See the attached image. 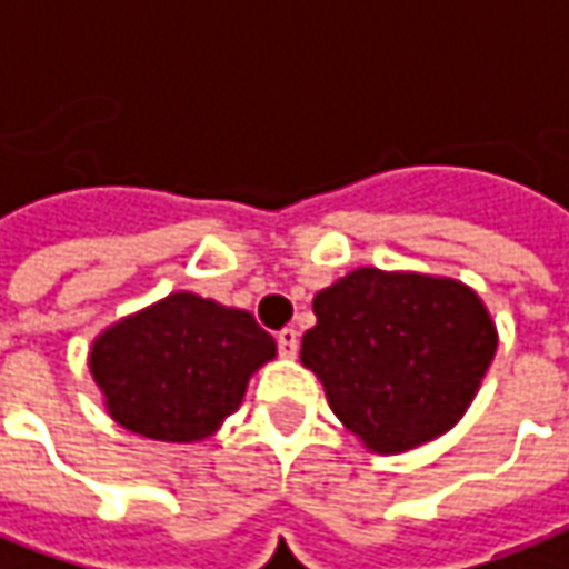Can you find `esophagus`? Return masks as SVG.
<instances>
[{"mask_svg": "<svg viewBox=\"0 0 569 569\" xmlns=\"http://www.w3.org/2000/svg\"><path fill=\"white\" fill-rule=\"evenodd\" d=\"M277 345H280V353H283V357H296V353H298V332H296V329H292V326L280 329V336H277Z\"/></svg>", "mask_w": 569, "mask_h": 569, "instance_id": "esophagus-1", "label": "esophagus"}]
</instances>
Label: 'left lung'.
I'll use <instances>...</instances> for the list:
<instances>
[{"label": "left lung", "mask_w": 569, "mask_h": 569, "mask_svg": "<svg viewBox=\"0 0 569 569\" xmlns=\"http://www.w3.org/2000/svg\"><path fill=\"white\" fill-rule=\"evenodd\" d=\"M301 363L341 425L381 456L447 435L499 345L487 305L450 277L357 268L313 296Z\"/></svg>", "instance_id": "left-lung-1"}]
</instances>
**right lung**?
<instances>
[{
  "label": "right lung",
  "mask_w": 569,
  "mask_h": 569,
  "mask_svg": "<svg viewBox=\"0 0 569 569\" xmlns=\"http://www.w3.org/2000/svg\"><path fill=\"white\" fill-rule=\"evenodd\" d=\"M277 341L240 308L172 292L107 326L89 351V369L107 412L150 440L193 443L218 431L243 403L258 367Z\"/></svg>",
  "instance_id": "1"
}]
</instances>
